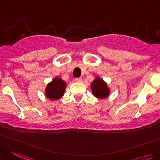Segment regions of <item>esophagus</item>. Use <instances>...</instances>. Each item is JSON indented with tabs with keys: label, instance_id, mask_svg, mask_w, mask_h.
Segmentation results:
<instances>
[{
	"label": "esophagus",
	"instance_id": "esophagus-1",
	"mask_svg": "<svg viewBox=\"0 0 160 160\" xmlns=\"http://www.w3.org/2000/svg\"><path fill=\"white\" fill-rule=\"evenodd\" d=\"M75 80L77 82H82V80H82L81 77H79V78H76Z\"/></svg>",
	"mask_w": 160,
	"mask_h": 160
}]
</instances>
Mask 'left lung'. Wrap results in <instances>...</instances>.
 I'll return each mask as SVG.
<instances>
[{
  "mask_svg": "<svg viewBox=\"0 0 160 160\" xmlns=\"http://www.w3.org/2000/svg\"><path fill=\"white\" fill-rule=\"evenodd\" d=\"M91 88H92V92H93L94 95L100 98H104L108 96L109 92H110L107 83L102 79L98 78V77H97L94 80L93 83L91 85Z\"/></svg>",
  "mask_w": 160,
  "mask_h": 160,
  "instance_id": "1",
  "label": "left lung"
}]
</instances>
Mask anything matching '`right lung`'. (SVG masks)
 Listing matches in <instances>:
<instances>
[{"label": "right lung", "mask_w": 160, "mask_h": 160, "mask_svg": "<svg viewBox=\"0 0 160 160\" xmlns=\"http://www.w3.org/2000/svg\"><path fill=\"white\" fill-rule=\"evenodd\" d=\"M66 83L65 81L60 78H55L52 82H50L46 87V95L47 98L56 100L60 98L64 95Z\"/></svg>", "instance_id": "obj_1"}]
</instances>
